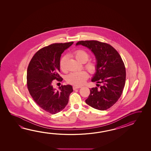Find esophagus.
<instances>
[{"mask_svg": "<svg viewBox=\"0 0 151 151\" xmlns=\"http://www.w3.org/2000/svg\"><path fill=\"white\" fill-rule=\"evenodd\" d=\"M81 87H82L81 86H77V85H75V86H73V89L74 90H76V89L79 88H81Z\"/></svg>", "mask_w": 151, "mask_h": 151, "instance_id": "1", "label": "esophagus"}]
</instances>
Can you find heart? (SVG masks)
<instances>
[{
  "label": "heart",
  "mask_w": 151,
  "mask_h": 151,
  "mask_svg": "<svg viewBox=\"0 0 151 151\" xmlns=\"http://www.w3.org/2000/svg\"><path fill=\"white\" fill-rule=\"evenodd\" d=\"M74 56L77 60L81 63H85L88 60L90 57L89 54L84 50H77L74 52ZM68 59V56H63L60 61L59 66L61 70H66V64ZM86 67L91 73H94L96 70V66L93 63H88L86 65ZM88 75L87 72L84 70L79 72H72L67 76V82L72 84L79 85L84 83L87 79Z\"/></svg>",
  "instance_id": "b5f03b06"
}]
</instances>
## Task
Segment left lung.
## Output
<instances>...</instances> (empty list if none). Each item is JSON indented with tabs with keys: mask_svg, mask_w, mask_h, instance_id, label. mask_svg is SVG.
I'll return each instance as SVG.
<instances>
[{
	"mask_svg": "<svg viewBox=\"0 0 151 151\" xmlns=\"http://www.w3.org/2000/svg\"><path fill=\"white\" fill-rule=\"evenodd\" d=\"M89 49L95 56L96 70L91 81L99 88H90L85 102L93 108L105 110L110 108L122 95L126 81V69L121 57L111 45L98 41H81L76 45Z\"/></svg>",
	"mask_w": 151,
	"mask_h": 151,
	"instance_id": "1",
	"label": "left lung"
}]
</instances>
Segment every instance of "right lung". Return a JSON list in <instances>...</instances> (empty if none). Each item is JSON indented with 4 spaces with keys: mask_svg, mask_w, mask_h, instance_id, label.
Returning <instances> with one entry per match:
<instances>
[{
    "mask_svg": "<svg viewBox=\"0 0 151 151\" xmlns=\"http://www.w3.org/2000/svg\"><path fill=\"white\" fill-rule=\"evenodd\" d=\"M73 42L54 43L41 49L29 62L27 70V85L30 95L35 103L45 111L56 114L63 110L73 91L70 85L53 88L52 83L63 78L58 74L61 54Z\"/></svg>",
    "mask_w": 151,
    "mask_h": 151,
    "instance_id": "right-lung-1",
    "label": "right lung"
}]
</instances>
